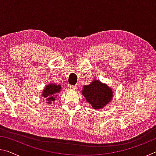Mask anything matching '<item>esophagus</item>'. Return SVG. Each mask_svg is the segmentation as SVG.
<instances>
[{
	"label": "esophagus",
	"mask_w": 156,
	"mask_h": 156,
	"mask_svg": "<svg viewBox=\"0 0 156 156\" xmlns=\"http://www.w3.org/2000/svg\"><path fill=\"white\" fill-rule=\"evenodd\" d=\"M68 87L71 89H74V90L77 89V87H76V85H72V84H68Z\"/></svg>",
	"instance_id": "obj_1"
}]
</instances>
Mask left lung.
<instances>
[{
  "mask_svg": "<svg viewBox=\"0 0 156 156\" xmlns=\"http://www.w3.org/2000/svg\"><path fill=\"white\" fill-rule=\"evenodd\" d=\"M83 94L94 109H101L105 107L113 96L112 89L96 80L89 85L84 86Z\"/></svg>",
  "mask_w": 156,
  "mask_h": 156,
  "instance_id": "left-lung-1",
  "label": "left lung"
}]
</instances>
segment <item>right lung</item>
Segmentation results:
<instances>
[{
	"instance_id": "right-lung-1",
	"label": "right lung",
	"mask_w": 156,
	"mask_h": 156,
	"mask_svg": "<svg viewBox=\"0 0 156 156\" xmlns=\"http://www.w3.org/2000/svg\"><path fill=\"white\" fill-rule=\"evenodd\" d=\"M61 87L60 85H56L54 84H48L43 92V96L44 98H47V100H49V103H51V100H55V94L58 93L60 91Z\"/></svg>"
}]
</instances>
